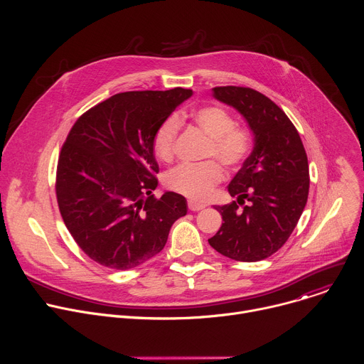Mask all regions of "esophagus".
<instances>
[{
	"label": "esophagus",
	"mask_w": 364,
	"mask_h": 364,
	"mask_svg": "<svg viewBox=\"0 0 364 364\" xmlns=\"http://www.w3.org/2000/svg\"><path fill=\"white\" fill-rule=\"evenodd\" d=\"M204 207H205L204 204H201V203H198V201H196V200H188V209H190L191 212L203 210Z\"/></svg>",
	"instance_id": "obj_1"
}]
</instances>
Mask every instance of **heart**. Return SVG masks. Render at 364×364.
<instances>
[{
    "mask_svg": "<svg viewBox=\"0 0 364 364\" xmlns=\"http://www.w3.org/2000/svg\"><path fill=\"white\" fill-rule=\"evenodd\" d=\"M193 118L201 131L210 136L207 157H216L228 168H236L247 159L252 146L250 135L246 129L236 127L233 117L226 109L215 105L203 107L194 111ZM180 127V118L170 115L155 131L152 146L160 160H173ZM222 180V166L215 160L198 164H180L164 177V183L170 190L194 200L209 197L215 186Z\"/></svg>",
    "mask_w": 364,
    "mask_h": 364,
    "instance_id": "obj_1",
    "label": "heart"
}]
</instances>
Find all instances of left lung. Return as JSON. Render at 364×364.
Instances as JSON below:
<instances>
[{
  "instance_id": "left-lung-1",
  "label": "left lung",
  "mask_w": 364,
  "mask_h": 364,
  "mask_svg": "<svg viewBox=\"0 0 364 364\" xmlns=\"http://www.w3.org/2000/svg\"><path fill=\"white\" fill-rule=\"evenodd\" d=\"M213 96L246 119L255 145L228 187L236 200L215 205L223 223L209 243L235 261L257 262L284 246L304 212L309 190L306 152L285 112L261 92L218 86Z\"/></svg>"
}]
</instances>
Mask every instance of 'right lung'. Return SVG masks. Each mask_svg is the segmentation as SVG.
Instances as JSON below:
<instances>
[{
    "mask_svg": "<svg viewBox=\"0 0 364 364\" xmlns=\"http://www.w3.org/2000/svg\"><path fill=\"white\" fill-rule=\"evenodd\" d=\"M191 95L183 87L118 93L72 127L58 163V204L75 242L95 262L118 271L146 262L186 216L181 194H152L160 170L152 139Z\"/></svg>",
    "mask_w": 364,
    "mask_h": 364,
    "instance_id": "right-lung-1",
    "label": "right lung"
}]
</instances>
